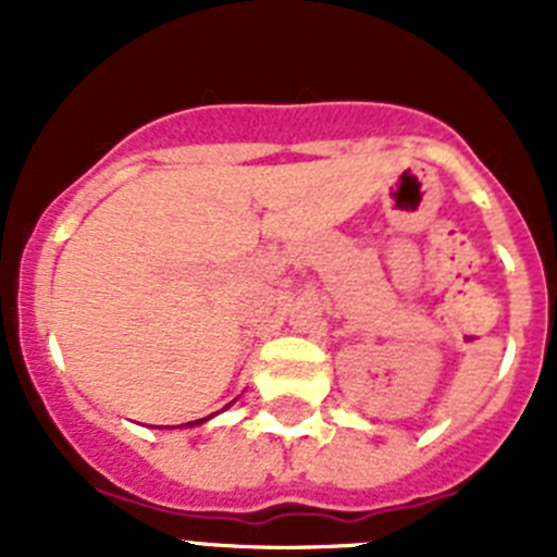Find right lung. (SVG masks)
Returning a JSON list of instances; mask_svg holds the SVG:
<instances>
[{"mask_svg":"<svg viewBox=\"0 0 557 557\" xmlns=\"http://www.w3.org/2000/svg\"><path fill=\"white\" fill-rule=\"evenodd\" d=\"M234 401H236V398H234ZM234 401H231V405H234ZM231 405H225L223 407V410H228V407ZM214 416H218V412H214ZM214 416H206V418H198V421H189V424H184V426H200V424H206V421H209V418H214ZM164 430H166V426H164Z\"/></svg>","mask_w":557,"mask_h":557,"instance_id":"1","label":"right lung"}]
</instances>
